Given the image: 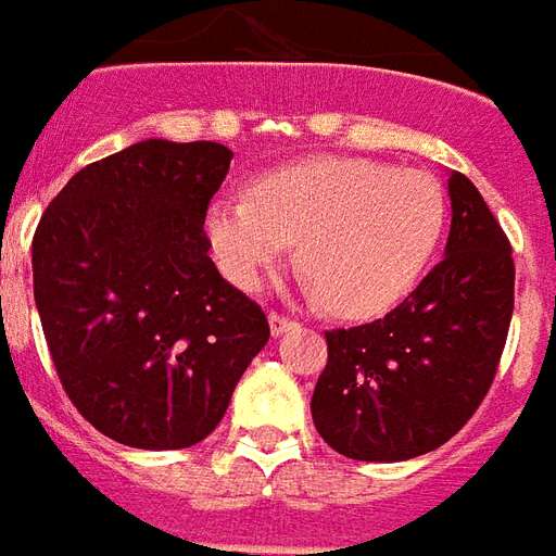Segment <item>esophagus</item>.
Instances as JSON below:
<instances>
[{"label": "esophagus", "mask_w": 556, "mask_h": 556, "mask_svg": "<svg viewBox=\"0 0 556 556\" xmlns=\"http://www.w3.org/2000/svg\"><path fill=\"white\" fill-rule=\"evenodd\" d=\"M269 328H273V338H281V334H287L290 328H295V323L290 317H283V314H269Z\"/></svg>", "instance_id": "1"}]
</instances>
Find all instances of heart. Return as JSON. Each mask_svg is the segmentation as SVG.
I'll return each mask as SVG.
<instances>
[{"label":"heart","mask_w":556,"mask_h":556,"mask_svg":"<svg viewBox=\"0 0 556 556\" xmlns=\"http://www.w3.org/2000/svg\"><path fill=\"white\" fill-rule=\"evenodd\" d=\"M447 218L444 189L415 168L323 156L261 177L251 194H222L206 239L222 273L254 290L295 238V261L334 314L391 305L424 273Z\"/></svg>","instance_id":"heart-1"}]
</instances>
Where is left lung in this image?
Here are the masks:
<instances>
[{
    "mask_svg": "<svg viewBox=\"0 0 556 556\" xmlns=\"http://www.w3.org/2000/svg\"><path fill=\"white\" fill-rule=\"evenodd\" d=\"M444 261L382 319L326 331L314 427L343 456L403 462L459 432L492 388L516 302L509 239L477 186L450 172Z\"/></svg>",
    "mask_w": 556,
    "mask_h": 556,
    "instance_id": "obj_1",
    "label": "left lung"
}]
</instances>
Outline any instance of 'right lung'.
Returning <instances> with one entry per match:
<instances>
[{
    "label": "right lung",
    "mask_w": 556,
    "mask_h": 556,
    "mask_svg": "<svg viewBox=\"0 0 556 556\" xmlns=\"http://www.w3.org/2000/svg\"><path fill=\"white\" fill-rule=\"evenodd\" d=\"M216 141L148 139L85 165L31 239L35 305L79 415L117 444L180 450L225 417L269 323L218 275L204 218Z\"/></svg>",
    "instance_id": "add662e5"
}]
</instances>
